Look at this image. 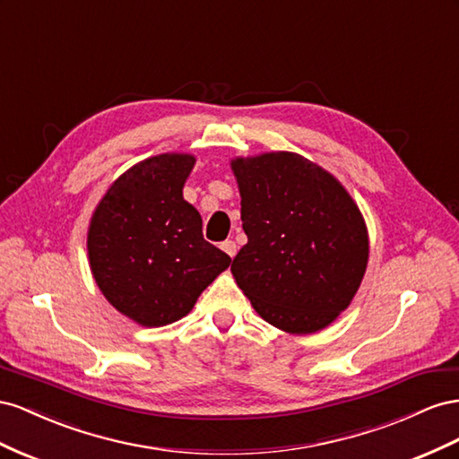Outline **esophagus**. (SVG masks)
<instances>
[{
	"label": "esophagus",
	"mask_w": 459,
	"mask_h": 459,
	"mask_svg": "<svg viewBox=\"0 0 459 459\" xmlns=\"http://www.w3.org/2000/svg\"><path fill=\"white\" fill-rule=\"evenodd\" d=\"M221 250L225 252L229 257H234V255H237L238 246H237V242H232V240H225V242L221 244Z\"/></svg>",
	"instance_id": "esophagus-1"
}]
</instances>
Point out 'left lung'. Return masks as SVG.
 Returning <instances> with one entry per match:
<instances>
[{"instance_id":"8db88e82","label":"left lung","mask_w":459,"mask_h":459,"mask_svg":"<svg viewBox=\"0 0 459 459\" xmlns=\"http://www.w3.org/2000/svg\"><path fill=\"white\" fill-rule=\"evenodd\" d=\"M247 244L230 271L273 326L309 334L356 296L368 267V227L356 202L319 165L290 152L237 157Z\"/></svg>"}]
</instances>
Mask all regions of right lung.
Masks as SVG:
<instances>
[{"instance_id": "1", "label": "right lung", "mask_w": 459, "mask_h": 459, "mask_svg": "<svg viewBox=\"0 0 459 459\" xmlns=\"http://www.w3.org/2000/svg\"><path fill=\"white\" fill-rule=\"evenodd\" d=\"M188 153H161L117 178L90 221L91 274L108 302L142 326L190 313L230 257L202 234L198 209L182 198Z\"/></svg>"}]
</instances>
